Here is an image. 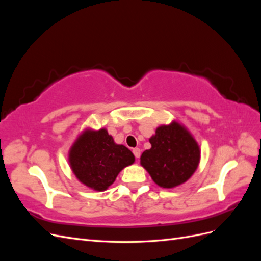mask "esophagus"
Here are the masks:
<instances>
[{
  "label": "esophagus",
  "mask_w": 261,
  "mask_h": 261,
  "mask_svg": "<svg viewBox=\"0 0 261 261\" xmlns=\"http://www.w3.org/2000/svg\"><path fill=\"white\" fill-rule=\"evenodd\" d=\"M133 153H134V155H135L136 159H138V158L140 156V149L139 148H134Z\"/></svg>",
  "instance_id": "obj_1"
}]
</instances>
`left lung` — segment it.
Returning a JSON list of instances; mask_svg holds the SVG:
<instances>
[{
	"label": "left lung",
	"mask_w": 261,
	"mask_h": 261,
	"mask_svg": "<svg viewBox=\"0 0 261 261\" xmlns=\"http://www.w3.org/2000/svg\"><path fill=\"white\" fill-rule=\"evenodd\" d=\"M150 144L151 148L143 152L140 162L161 187L180 185L198 167L199 147L191 134L177 123L156 128Z\"/></svg>",
	"instance_id": "obj_1"
}]
</instances>
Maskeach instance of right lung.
I'll use <instances>...</instances> for the list:
<instances>
[{
	"label": "right lung",
	"instance_id": "add662e5",
	"mask_svg": "<svg viewBox=\"0 0 261 261\" xmlns=\"http://www.w3.org/2000/svg\"><path fill=\"white\" fill-rule=\"evenodd\" d=\"M135 161L128 148L116 145L106 129L85 132L69 152V163L77 178L94 191H106L118 173Z\"/></svg>",
	"mask_w": 261,
	"mask_h": 261
}]
</instances>
